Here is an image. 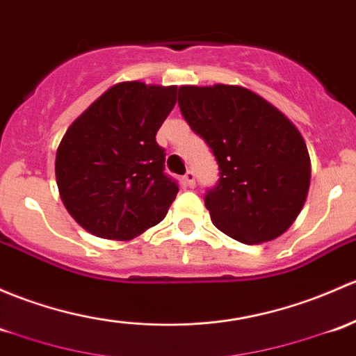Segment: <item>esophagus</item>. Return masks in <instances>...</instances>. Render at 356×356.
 <instances>
[{"mask_svg": "<svg viewBox=\"0 0 356 356\" xmlns=\"http://www.w3.org/2000/svg\"><path fill=\"white\" fill-rule=\"evenodd\" d=\"M182 181H184V184L188 186V188H194V186H196V177H194V172L193 170L186 172L184 177H182Z\"/></svg>", "mask_w": 356, "mask_h": 356, "instance_id": "1", "label": "esophagus"}]
</instances>
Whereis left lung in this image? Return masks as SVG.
I'll list each match as a JSON object with an SVG mask.
<instances>
[{
  "instance_id": "8db88e82",
  "label": "left lung",
  "mask_w": 356,
  "mask_h": 356,
  "mask_svg": "<svg viewBox=\"0 0 356 356\" xmlns=\"http://www.w3.org/2000/svg\"><path fill=\"white\" fill-rule=\"evenodd\" d=\"M179 107L218 163V182L204 194L213 225L242 244L286 232L310 184L309 152L290 119L237 85L179 87Z\"/></svg>"
}]
</instances>
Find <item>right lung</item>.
Listing matches in <instances>:
<instances>
[{"mask_svg":"<svg viewBox=\"0 0 356 356\" xmlns=\"http://www.w3.org/2000/svg\"><path fill=\"white\" fill-rule=\"evenodd\" d=\"M177 87L124 81L104 92L56 153V181L70 215L90 234L129 241L165 218L179 193L165 174L156 131Z\"/></svg>","mask_w":356,"mask_h":356,"instance_id":"1","label":"right lung"}]
</instances>
